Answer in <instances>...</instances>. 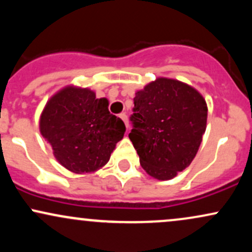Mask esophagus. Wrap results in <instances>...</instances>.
Here are the masks:
<instances>
[{
  "label": "esophagus",
  "mask_w": 252,
  "mask_h": 252,
  "mask_svg": "<svg viewBox=\"0 0 252 252\" xmlns=\"http://www.w3.org/2000/svg\"><path fill=\"white\" fill-rule=\"evenodd\" d=\"M120 117H121V118H122V120H123V122H124V123H126V130H128V129H129V122H128V116H126V114H124V112H123V114H121V115H120Z\"/></svg>",
  "instance_id": "1"
}]
</instances>
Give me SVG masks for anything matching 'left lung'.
I'll return each instance as SVG.
<instances>
[{
    "label": "left lung",
    "instance_id": "1",
    "mask_svg": "<svg viewBox=\"0 0 252 252\" xmlns=\"http://www.w3.org/2000/svg\"><path fill=\"white\" fill-rule=\"evenodd\" d=\"M129 138L142 168L158 180H169L189 166L202 141L207 105L192 86L158 78L134 98Z\"/></svg>",
    "mask_w": 252,
    "mask_h": 252
}]
</instances>
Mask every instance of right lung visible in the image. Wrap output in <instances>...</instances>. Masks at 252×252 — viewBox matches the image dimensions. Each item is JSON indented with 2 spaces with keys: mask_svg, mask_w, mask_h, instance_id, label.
<instances>
[{
  "mask_svg": "<svg viewBox=\"0 0 252 252\" xmlns=\"http://www.w3.org/2000/svg\"><path fill=\"white\" fill-rule=\"evenodd\" d=\"M106 98L89 89H63L48 100L40 118L41 135L54 156L71 172H94L109 161L126 131L123 121L110 114Z\"/></svg>",
  "mask_w": 252,
  "mask_h": 252,
  "instance_id": "add662e5",
  "label": "right lung"
}]
</instances>
